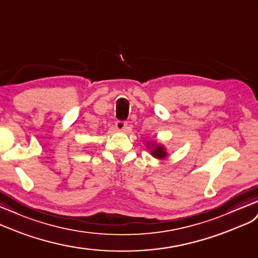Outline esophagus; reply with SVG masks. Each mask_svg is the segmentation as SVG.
Returning <instances> with one entry per match:
<instances>
[{
  "label": "esophagus",
  "mask_w": 258,
  "mask_h": 258,
  "mask_svg": "<svg viewBox=\"0 0 258 258\" xmlns=\"http://www.w3.org/2000/svg\"><path fill=\"white\" fill-rule=\"evenodd\" d=\"M115 128L117 131H126L127 123L125 121H116L115 122Z\"/></svg>",
  "instance_id": "esophagus-1"
}]
</instances>
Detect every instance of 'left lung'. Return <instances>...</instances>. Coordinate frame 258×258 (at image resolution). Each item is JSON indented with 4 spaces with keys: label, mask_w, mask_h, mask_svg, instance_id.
Returning a JSON list of instances; mask_svg holds the SVG:
<instances>
[{
    "label": "left lung",
    "mask_w": 258,
    "mask_h": 258,
    "mask_svg": "<svg viewBox=\"0 0 258 258\" xmlns=\"http://www.w3.org/2000/svg\"><path fill=\"white\" fill-rule=\"evenodd\" d=\"M151 155L156 158H164L166 157L167 153L162 146H160V145H157V146L153 150H151Z\"/></svg>",
    "instance_id": "1"
}]
</instances>
